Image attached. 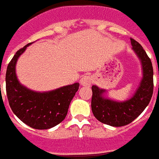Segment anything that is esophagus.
<instances>
[{
  "label": "esophagus",
  "instance_id": "obj_1",
  "mask_svg": "<svg viewBox=\"0 0 159 159\" xmlns=\"http://www.w3.org/2000/svg\"><path fill=\"white\" fill-rule=\"evenodd\" d=\"M93 82L92 77L90 75H84L83 77L81 78L80 83L83 86H90Z\"/></svg>",
  "mask_w": 159,
  "mask_h": 159
}]
</instances>
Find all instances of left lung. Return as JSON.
Listing matches in <instances>:
<instances>
[{
    "mask_svg": "<svg viewBox=\"0 0 159 159\" xmlns=\"http://www.w3.org/2000/svg\"><path fill=\"white\" fill-rule=\"evenodd\" d=\"M132 49L142 63L143 78L133 97L125 102H116L102 97L104 90L92 86L91 109L95 118L112 126L131 123L149 104L153 91V69L152 62L139 42L131 38Z\"/></svg>",
    "mask_w": 159,
    "mask_h": 159,
    "instance_id": "obj_1",
    "label": "left lung"
}]
</instances>
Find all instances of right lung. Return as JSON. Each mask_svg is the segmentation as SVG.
I'll list each match as a JSON object with an SVG mask.
<instances>
[{
  "mask_svg": "<svg viewBox=\"0 0 159 159\" xmlns=\"http://www.w3.org/2000/svg\"><path fill=\"white\" fill-rule=\"evenodd\" d=\"M28 43L19 49L9 63L6 74V88L9 104L22 122L34 129L51 128L65 118L71 101L79 89V83L63 86L49 92H35L22 86L15 74L18 58Z\"/></svg>",
  "mask_w": 159,
  "mask_h": 159,
  "instance_id": "right-lung-1",
  "label": "right lung"
}]
</instances>
